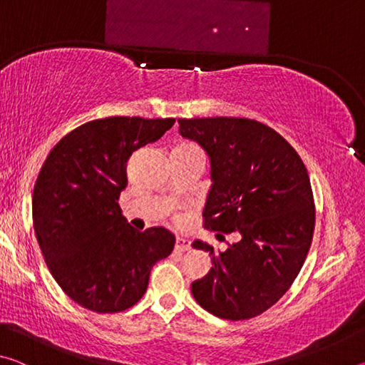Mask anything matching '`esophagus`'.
<instances>
[{
    "label": "esophagus",
    "mask_w": 365,
    "mask_h": 365,
    "mask_svg": "<svg viewBox=\"0 0 365 365\" xmlns=\"http://www.w3.org/2000/svg\"><path fill=\"white\" fill-rule=\"evenodd\" d=\"M175 250L177 251H188L190 250V242L188 240H185V238H182V237H177V240H175Z\"/></svg>",
    "instance_id": "34e87169"
}]
</instances>
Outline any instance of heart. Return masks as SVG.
<instances>
[{
  "label": "heart",
  "mask_w": 365,
  "mask_h": 365,
  "mask_svg": "<svg viewBox=\"0 0 365 365\" xmlns=\"http://www.w3.org/2000/svg\"><path fill=\"white\" fill-rule=\"evenodd\" d=\"M195 145H191V143H182L180 146H177V148H193Z\"/></svg>",
  "instance_id": "b5f03b06"
}]
</instances>
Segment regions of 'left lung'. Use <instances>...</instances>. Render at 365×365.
<instances>
[{"label":"left lung","mask_w":365,"mask_h":365,"mask_svg":"<svg viewBox=\"0 0 365 365\" xmlns=\"http://www.w3.org/2000/svg\"><path fill=\"white\" fill-rule=\"evenodd\" d=\"M178 125L211 159L205 228L242 235L219 255L193 243L209 251L212 267L191 283V293L220 319H252L288 292L311 248L316 206L307 169L280 133L257 120L202 117Z\"/></svg>","instance_id":"obj_1"}]
</instances>
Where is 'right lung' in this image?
<instances>
[{"instance_id":"add662e5","label":"right lung","mask_w":365,"mask_h":365,"mask_svg":"<svg viewBox=\"0 0 365 365\" xmlns=\"http://www.w3.org/2000/svg\"><path fill=\"white\" fill-rule=\"evenodd\" d=\"M174 122L123 115L85 122L41 165L32 200L36 240L54 280L85 309L109 314L137 304L153 265L174 250L169 230L137 232L117 202L127 160Z\"/></svg>"}]
</instances>
